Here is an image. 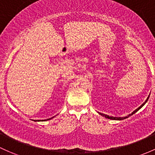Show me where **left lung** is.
Instances as JSON below:
<instances>
[{"label":"left lung","mask_w":155,"mask_h":155,"mask_svg":"<svg viewBox=\"0 0 155 155\" xmlns=\"http://www.w3.org/2000/svg\"><path fill=\"white\" fill-rule=\"evenodd\" d=\"M149 97H147V99L146 100V101H145V102L143 103V104L142 105H141L140 106L139 108H137V109H135V110H134V111H133L132 113H131V114H129V115L128 116H126V117H111V116H109V115H106V114H102V113H99L100 114H101V115L102 116H104V117H105L106 118H108V119H110V120H124V119H126V118H127V117H130L131 115H132V114H134V113L135 112H137V111L139 110V109H140L141 108L143 107V106H144L145 104H146V103L148 101V100H149Z\"/></svg>","instance_id":"left-lung-1"}]
</instances>
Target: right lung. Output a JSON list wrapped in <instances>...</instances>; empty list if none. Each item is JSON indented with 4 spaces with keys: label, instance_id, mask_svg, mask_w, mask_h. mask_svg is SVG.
I'll return each mask as SVG.
<instances>
[{
    "label": "right lung",
    "instance_id": "right-lung-1",
    "mask_svg": "<svg viewBox=\"0 0 155 155\" xmlns=\"http://www.w3.org/2000/svg\"><path fill=\"white\" fill-rule=\"evenodd\" d=\"M53 117H51V118H49V119H47V120H44V121L45 120H50V119H51V118H53ZM35 121H41V120H35Z\"/></svg>",
    "mask_w": 155,
    "mask_h": 155
}]
</instances>
